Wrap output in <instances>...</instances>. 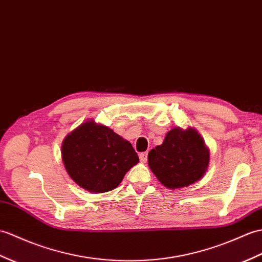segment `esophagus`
<instances>
[{"instance_id":"esophagus-1","label":"esophagus","mask_w":262,"mask_h":262,"mask_svg":"<svg viewBox=\"0 0 262 262\" xmlns=\"http://www.w3.org/2000/svg\"><path fill=\"white\" fill-rule=\"evenodd\" d=\"M147 155H148L147 151H143V153L139 154V160H141L142 162H146L147 161Z\"/></svg>"}]
</instances>
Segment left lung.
Masks as SVG:
<instances>
[{"label": "left lung", "instance_id": "obj_1", "mask_svg": "<svg viewBox=\"0 0 262 262\" xmlns=\"http://www.w3.org/2000/svg\"><path fill=\"white\" fill-rule=\"evenodd\" d=\"M209 150L192 128L169 130L162 145L148 153V165L168 188L184 187L199 181L209 165Z\"/></svg>", "mask_w": 262, "mask_h": 262}]
</instances>
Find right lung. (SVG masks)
Segmentation results:
<instances>
[{
	"mask_svg": "<svg viewBox=\"0 0 262 262\" xmlns=\"http://www.w3.org/2000/svg\"><path fill=\"white\" fill-rule=\"evenodd\" d=\"M62 161L78 185L95 193L114 190L139 159L129 142L106 126L83 123L62 143Z\"/></svg>",
	"mask_w": 262,
	"mask_h": 262,
	"instance_id": "1",
	"label": "right lung"
}]
</instances>
